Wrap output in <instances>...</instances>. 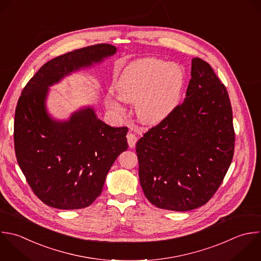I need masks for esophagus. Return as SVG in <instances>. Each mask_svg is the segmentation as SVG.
Returning <instances> with one entry per match:
<instances>
[{
    "label": "esophagus",
    "instance_id": "obj_1",
    "mask_svg": "<svg viewBox=\"0 0 261 261\" xmlns=\"http://www.w3.org/2000/svg\"><path fill=\"white\" fill-rule=\"evenodd\" d=\"M126 139H127V143H128V146L130 147V148H134L135 146H136V143H137V141H138V138H137V136L136 135H134V134H127V136H126Z\"/></svg>",
    "mask_w": 261,
    "mask_h": 261
}]
</instances>
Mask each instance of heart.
Returning a JSON list of instances; mask_svg holds the SVG:
<instances>
[{"label":"heart","mask_w":261,"mask_h":261,"mask_svg":"<svg viewBox=\"0 0 261 261\" xmlns=\"http://www.w3.org/2000/svg\"><path fill=\"white\" fill-rule=\"evenodd\" d=\"M184 85L185 73L178 65L144 58L125 66L115 87L123 100L136 101V114L143 123L156 124L176 110ZM110 106L118 108L114 102Z\"/></svg>","instance_id":"b5f03b06"}]
</instances>
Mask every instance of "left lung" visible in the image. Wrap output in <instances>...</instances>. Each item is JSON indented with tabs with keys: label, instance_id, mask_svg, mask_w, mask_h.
<instances>
[{
	"label": "left lung",
	"instance_id": "left-lung-1",
	"mask_svg": "<svg viewBox=\"0 0 261 261\" xmlns=\"http://www.w3.org/2000/svg\"><path fill=\"white\" fill-rule=\"evenodd\" d=\"M186 98L138 141L139 178L156 207L188 211L206 204L221 185L234 148L227 91L211 66L192 60Z\"/></svg>",
	"mask_w": 261,
	"mask_h": 261
}]
</instances>
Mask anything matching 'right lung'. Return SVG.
I'll list each match as a JSON object with an SVG mask.
<instances>
[{
    "label": "right lung",
    "instance_id": "add662e5",
    "mask_svg": "<svg viewBox=\"0 0 261 261\" xmlns=\"http://www.w3.org/2000/svg\"><path fill=\"white\" fill-rule=\"evenodd\" d=\"M115 53L116 47L99 44L58 56L44 64L21 93L14 121L16 158L30 187L48 206H90L100 196L112 164L128 147L127 127L106 124L93 107L64 121L52 118L46 109L49 87Z\"/></svg>",
    "mask_w": 261,
    "mask_h": 261
}]
</instances>
